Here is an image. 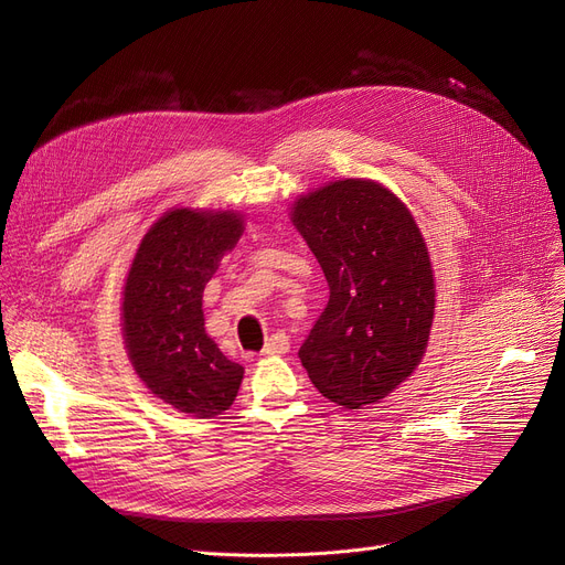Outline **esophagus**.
<instances>
[{"label": "esophagus", "mask_w": 565, "mask_h": 565, "mask_svg": "<svg viewBox=\"0 0 565 565\" xmlns=\"http://www.w3.org/2000/svg\"><path fill=\"white\" fill-rule=\"evenodd\" d=\"M290 348V341L286 333H275L273 338H268V343L263 345V354H286Z\"/></svg>", "instance_id": "obj_1"}]
</instances>
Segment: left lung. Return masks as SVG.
<instances>
[{
  "label": "left lung",
  "mask_w": 565,
  "mask_h": 565,
  "mask_svg": "<svg viewBox=\"0 0 565 565\" xmlns=\"http://www.w3.org/2000/svg\"><path fill=\"white\" fill-rule=\"evenodd\" d=\"M329 302L299 361L331 402L384 399L420 363L434 320L429 252L406 206L374 181H333L295 204Z\"/></svg>",
  "instance_id": "1"
}]
</instances>
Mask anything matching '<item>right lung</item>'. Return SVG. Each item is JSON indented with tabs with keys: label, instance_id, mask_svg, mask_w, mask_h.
Listing matches in <instances>:
<instances>
[{
	"label": "right lung",
	"instance_id": "1",
	"mask_svg": "<svg viewBox=\"0 0 565 565\" xmlns=\"http://www.w3.org/2000/svg\"><path fill=\"white\" fill-rule=\"evenodd\" d=\"M243 234L236 213L177 209L142 238L125 286V343L138 377L193 418H213L238 395L243 365L204 329L202 292Z\"/></svg>",
	"mask_w": 565,
	"mask_h": 565
}]
</instances>
